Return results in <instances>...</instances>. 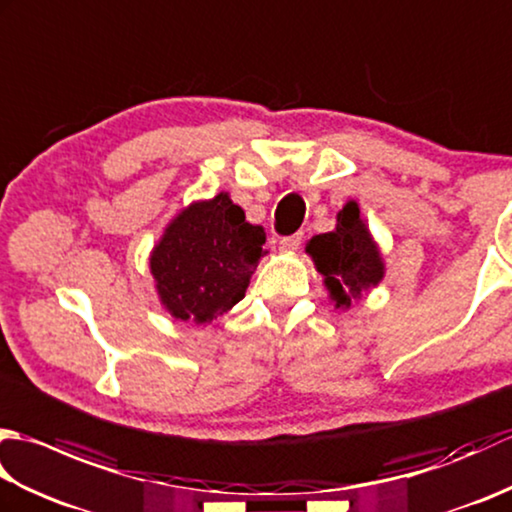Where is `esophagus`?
I'll return each mask as SVG.
<instances>
[{"mask_svg": "<svg viewBox=\"0 0 512 512\" xmlns=\"http://www.w3.org/2000/svg\"><path fill=\"white\" fill-rule=\"evenodd\" d=\"M303 242V235L301 233H295V235H288L279 242V248L284 250V253H295V250L301 246Z\"/></svg>", "mask_w": 512, "mask_h": 512, "instance_id": "34e87169", "label": "esophagus"}]
</instances>
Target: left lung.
<instances>
[{
    "mask_svg": "<svg viewBox=\"0 0 512 512\" xmlns=\"http://www.w3.org/2000/svg\"><path fill=\"white\" fill-rule=\"evenodd\" d=\"M306 253L323 275L336 308H350L363 290L378 286L385 275L383 257L356 202H347L339 211L334 231L310 239Z\"/></svg>",
    "mask_w": 512,
    "mask_h": 512,
    "instance_id": "1",
    "label": "left lung"
}]
</instances>
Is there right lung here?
<instances>
[{"mask_svg":"<svg viewBox=\"0 0 512 512\" xmlns=\"http://www.w3.org/2000/svg\"><path fill=\"white\" fill-rule=\"evenodd\" d=\"M262 226L246 222L228 193L182 209L151 250L149 268L171 317L211 323L246 295L264 250Z\"/></svg>","mask_w":512,"mask_h":512,"instance_id":"obj_1","label":"right lung"}]
</instances>
